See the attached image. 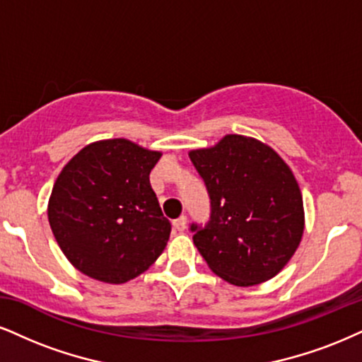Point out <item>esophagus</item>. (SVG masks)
Instances as JSON below:
<instances>
[{
	"label": "esophagus",
	"instance_id": "obj_1",
	"mask_svg": "<svg viewBox=\"0 0 362 362\" xmlns=\"http://www.w3.org/2000/svg\"><path fill=\"white\" fill-rule=\"evenodd\" d=\"M186 223H188V218H186L185 215H181L180 218H176V220L173 221L174 230H176V231H185V228H186Z\"/></svg>",
	"mask_w": 362,
	"mask_h": 362
}]
</instances>
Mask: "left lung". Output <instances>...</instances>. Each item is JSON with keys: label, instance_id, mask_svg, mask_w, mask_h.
<instances>
[{"label": "left lung", "instance_id": "obj_1", "mask_svg": "<svg viewBox=\"0 0 362 362\" xmlns=\"http://www.w3.org/2000/svg\"><path fill=\"white\" fill-rule=\"evenodd\" d=\"M189 158L209 194L208 223L189 225L209 269L238 287L275 276L304 233V203L290 168L272 147L238 134Z\"/></svg>", "mask_w": 362, "mask_h": 362}]
</instances>
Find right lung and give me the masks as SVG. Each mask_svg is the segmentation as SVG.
Masks as SVG:
<instances>
[{
    "mask_svg": "<svg viewBox=\"0 0 362 362\" xmlns=\"http://www.w3.org/2000/svg\"><path fill=\"white\" fill-rule=\"evenodd\" d=\"M159 158L127 139H109L83 147L62 169L48 221L75 269L124 284L158 260L171 233L149 182Z\"/></svg>",
    "mask_w": 362,
    "mask_h": 362,
    "instance_id": "1",
    "label": "right lung"
}]
</instances>
